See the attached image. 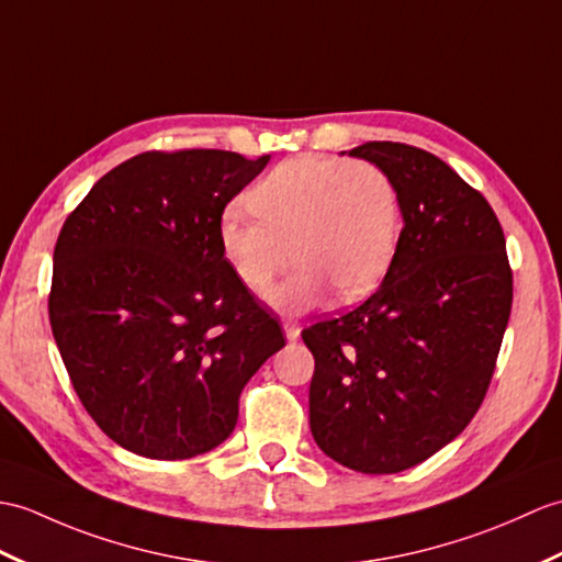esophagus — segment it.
<instances>
[{"label": "esophagus", "instance_id": "obj_1", "mask_svg": "<svg viewBox=\"0 0 562 562\" xmlns=\"http://www.w3.org/2000/svg\"><path fill=\"white\" fill-rule=\"evenodd\" d=\"M282 330H284L286 340H290V342L299 340V333H302V328H299L296 321H284V323H282Z\"/></svg>", "mask_w": 562, "mask_h": 562}]
</instances>
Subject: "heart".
<instances>
[{"label":"heart","instance_id":"obj_1","mask_svg":"<svg viewBox=\"0 0 562 562\" xmlns=\"http://www.w3.org/2000/svg\"><path fill=\"white\" fill-rule=\"evenodd\" d=\"M254 218L227 207L217 244L246 290L266 294L296 260L270 302L282 313H304L337 292L345 302L367 296L393 263L402 205L393 177L367 160L294 155L272 167L246 193Z\"/></svg>","mask_w":562,"mask_h":562}]
</instances>
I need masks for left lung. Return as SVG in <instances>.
<instances>
[{
    "label": "left lung",
    "instance_id": "left-lung-1",
    "mask_svg": "<svg viewBox=\"0 0 562 562\" xmlns=\"http://www.w3.org/2000/svg\"><path fill=\"white\" fill-rule=\"evenodd\" d=\"M393 177L402 222L381 286L302 333L316 359L313 440L361 474H397L458 438L484 402L513 308L488 201L436 155L371 140L349 150Z\"/></svg>",
    "mask_w": 562,
    "mask_h": 562
}]
</instances>
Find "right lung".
<instances>
[{"label":"right lung","instance_id":"right-lung-1","mask_svg":"<svg viewBox=\"0 0 562 562\" xmlns=\"http://www.w3.org/2000/svg\"><path fill=\"white\" fill-rule=\"evenodd\" d=\"M270 155L140 153L64 222L49 325L86 412L116 446L189 460L237 426L239 395L284 347L217 244L225 205Z\"/></svg>","mask_w":562,"mask_h":562}]
</instances>
